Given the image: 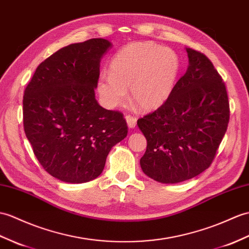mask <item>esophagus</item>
I'll return each instance as SVG.
<instances>
[{"instance_id":"esophagus-1","label":"esophagus","mask_w":249,"mask_h":249,"mask_svg":"<svg viewBox=\"0 0 249 249\" xmlns=\"http://www.w3.org/2000/svg\"><path fill=\"white\" fill-rule=\"evenodd\" d=\"M125 119L127 121V124H128L129 128H135L136 124H137V118L132 117V115H130V114H127Z\"/></svg>"}]
</instances>
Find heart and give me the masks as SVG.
I'll return each mask as SVG.
<instances>
[{"instance_id": "heart-1", "label": "heart", "mask_w": 249, "mask_h": 249, "mask_svg": "<svg viewBox=\"0 0 249 249\" xmlns=\"http://www.w3.org/2000/svg\"><path fill=\"white\" fill-rule=\"evenodd\" d=\"M180 63L174 51L154 42L123 46L102 74L97 90L109 107L122 104L129 87L130 101L142 110H154L167 101L178 78Z\"/></svg>"}]
</instances>
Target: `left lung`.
Returning a JSON list of instances; mask_svg holds the SVG:
<instances>
[{
    "label": "left lung",
    "mask_w": 249,
    "mask_h": 249,
    "mask_svg": "<svg viewBox=\"0 0 249 249\" xmlns=\"http://www.w3.org/2000/svg\"><path fill=\"white\" fill-rule=\"evenodd\" d=\"M189 68L162 106L138 120L147 140L144 174L163 183L199 175L211 165L226 134V86L206 55L187 49Z\"/></svg>",
    "instance_id": "left-lung-1"
}]
</instances>
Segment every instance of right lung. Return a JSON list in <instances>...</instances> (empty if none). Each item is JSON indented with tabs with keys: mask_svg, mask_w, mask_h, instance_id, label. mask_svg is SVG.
<instances>
[{
	"mask_svg": "<svg viewBox=\"0 0 249 249\" xmlns=\"http://www.w3.org/2000/svg\"><path fill=\"white\" fill-rule=\"evenodd\" d=\"M110 45L94 38L65 46L40 63L25 88V135L39 163L61 181L100 176L111 147L128 132L122 112L95 100L101 57Z\"/></svg>",
	"mask_w": 249,
	"mask_h": 249,
	"instance_id": "1",
	"label": "right lung"
}]
</instances>
